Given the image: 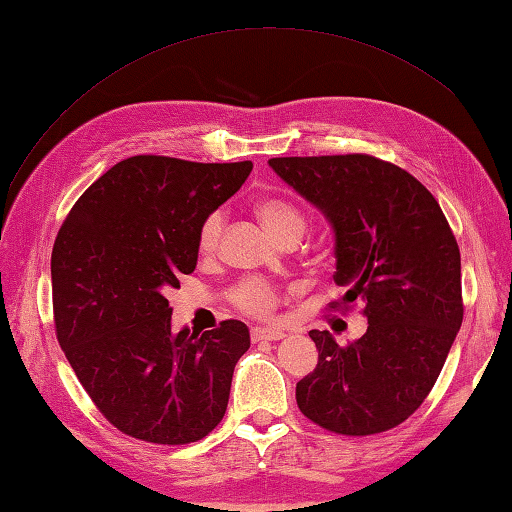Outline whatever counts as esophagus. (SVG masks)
Wrapping results in <instances>:
<instances>
[{"label": "esophagus", "instance_id": "obj_1", "mask_svg": "<svg viewBox=\"0 0 512 512\" xmlns=\"http://www.w3.org/2000/svg\"><path fill=\"white\" fill-rule=\"evenodd\" d=\"M284 336H286L284 332L277 328H268V325H262V328H253V332H250V339L253 341H281Z\"/></svg>", "mask_w": 512, "mask_h": 512}]
</instances>
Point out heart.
I'll return each instance as SVG.
<instances>
[{"label":"heart","mask_w":512,"mask_h":512,"mask_svg":"<svg viewBox=\"0 0 512 512\" xmlns=\"http://www.w3.org/2000/svg\"><path fill=\"white\" fill-rule=\"evenodd\" d=\"M257 217L264 222V226L273 233L279 242L290 235H303L306 231V215H303L295 204H290L286 200H277V198H268L262 200L257 206ZM222 226H224V215L220 211L211 213L200 226V235H198V246L202 253H213L217 242H220L222 235ZM275 290L264 279H255L248 277L244 279L233 290V301L239 308L250 314H266L273 310L275 306Z\"/></svg>","instance_id":"obj_1"}]
</instances>
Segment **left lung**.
<instances>
[{"label": "left lung", "instance_id": "1", "mask_svg": "<svg viewBox=\"0 0 512 512\" xmlns=\"http://www.w3.org/2000/svg\"><path fill=\"white\" fill-rule=\"evenodd\" d=\"M268 165L330 222L334 284L367 319L345 347L310 330L319 363L297 383V405L343 436L394 429L427 398L462 325V262L447 217L411 173L372 156Z\"/></svg>", "mask_w": 512, "mask_h": 512}]
</instances>
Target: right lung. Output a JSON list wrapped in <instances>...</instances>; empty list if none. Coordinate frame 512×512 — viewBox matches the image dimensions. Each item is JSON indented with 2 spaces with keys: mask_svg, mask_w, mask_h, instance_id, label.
Instances as JSON below:
<instances>
[{
  "mask_svg": "<svg viewBox=\"0 0 512 512\" xmlns=\"http://www.w3.org/2000/svg\"><path fill=\"white\" fill-rule=\"evenodd\" d=\"M250 171V160L134 156L65 217L50 262L57 339L94 405L127 436L187 444L224 418L250 347L246 323L173 332L165 295L195 270L202 222Z\"/></svg>",
  "mask_w": 512,
  "mask_h": 512,
  "instance_id": "add662e5",
  "label": "right lung"
}]
</instances>
